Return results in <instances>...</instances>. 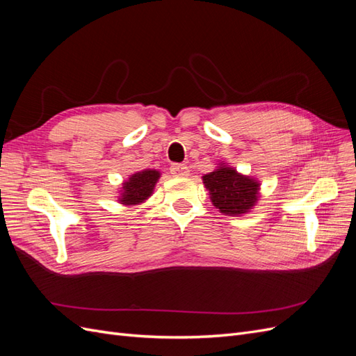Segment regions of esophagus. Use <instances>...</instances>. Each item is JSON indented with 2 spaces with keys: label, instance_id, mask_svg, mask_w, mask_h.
Masks as SVG:
<instances>
[{
  "label": "esophagus",
  "instance_id": "esophagus-1",
  "mask_svg": "<svg viewBox=\"0 0 356 356\" xmlns=\"http://www.w3.org/2000/svg\"><path fill=\"white\" fill-rule=\"evenodd\" d=\"M188 168L182 163H174L170 166V174L174 177H188Z\"/></svg>",
  "mask_w": 356,
  "mask_h": 356
}]
</instances>
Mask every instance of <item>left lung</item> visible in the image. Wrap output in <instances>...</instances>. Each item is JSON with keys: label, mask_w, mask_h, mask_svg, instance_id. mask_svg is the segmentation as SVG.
<instances>
[{"label": "left lung", "mask_w": 356, "mask_h": 356, "mask_svg": "<svg viewBox=\"0 0 356 356\" xmlns=\"http://www.w3.org/2000/svg\"><path fill=\"white\" fill-rule=\"evenodd\" d=\"M202 181L209 191L212 204L222 215L241 217L251 212L260 200V181L241 174L222 161L209 174H204Z\"/></svg>", "instance_id": "left-lung-1"}]
</instances>
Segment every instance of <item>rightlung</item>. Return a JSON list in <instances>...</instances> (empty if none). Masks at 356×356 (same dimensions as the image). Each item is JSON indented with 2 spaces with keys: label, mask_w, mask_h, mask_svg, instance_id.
Here are the masks:
<instances>
[{
  "label": "right lung",
  "mask_w": 356,
  "mask_h": 356,
  "mask_svg": "<svg viewBox=\"0 0 356 356\" xmlns=\"http://www.w3.org/2000/svg\"><path fill=\"white\" fill-rule=\"evenodd\" d=\"M160 177L161 174L157 169H144L135 172V174L122 182V187L118 190L120 196H117V202L127 208L138 207V204L144 203L153 195Z\"/></svg>",
  "instance_id": "obj_1"
}]
</instances>
